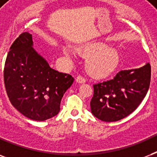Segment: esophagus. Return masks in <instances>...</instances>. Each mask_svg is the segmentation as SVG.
Instances as JSON below:
<instances>
[{"label":"esophagus","instance_id":"1","mask_svg":"<svg viewBox=\"0 0 157 157\" xmlns=\"http://www.w3.org/2000/svg\"><path fill=\"white\" fill-rule=\"evenodd\" d=\"M76 82H77V83H79V84H82V83H85V82H86V79L83 78L82 76H78L76 78Z\"/></svg>","mask_w":157,"mask_h":157}]
</instances>
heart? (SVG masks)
Returning a JSON list of instances; mask_svg holds the SVG:
<instances>
[{
	"label": "heart",
	"mask_w": 157,
	"mask_h": 157,
	"mask_svg": "<svg viewBox=\"0 0 157 157\" xmlns=\"http://www.w3.org/2000/svg\"><path fill=\"white\" fill-rule=\"evenodd\" d=\"M64 54L70 56V51L64 49ZM81 55L87 58L86 70L90 76L96 79L106 78L117 69L120 63V54L113 48L105 45H90L79 48Z\"/></svg>",
	"instance_id": "1"
}]
</instances>
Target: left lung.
<instances>
[{"mask_svg":"<svg viewBox=\"0 0 157 157\" xmlns=\"http://www.w3.org/2000/svg\"><path fill=\"white\" fill-rule=\"evenodd\" d=\"M151 81V66L121 70L110 81L94 85L90 101L92 114L106 122L117 121L134 112L141 103Z\"/></svg>","mask_w":157,"mask_h":157,"instance_id":"1","label":"left lung"}]
</instances>
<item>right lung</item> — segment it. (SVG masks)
Segmentation results:
<instances>
[{
	"mask_svg": "<svg viewBox=\"0 0 157 157\" xmlns=\"http://www.w3.org/2000/svg\"><path fill=\"white\" fill-rule=\"evenodd\" d=\"M4 81L11 104L24 117L43 121L59 113L62 98L74 79L51 68L33 48L32 34L26 32L10 48Z\"/></svg>",
	"mask_w": 157,
	"mask_h": 157,
	"instance_id": "obj_1",
	"label": "right lung"
}]
</instances>
